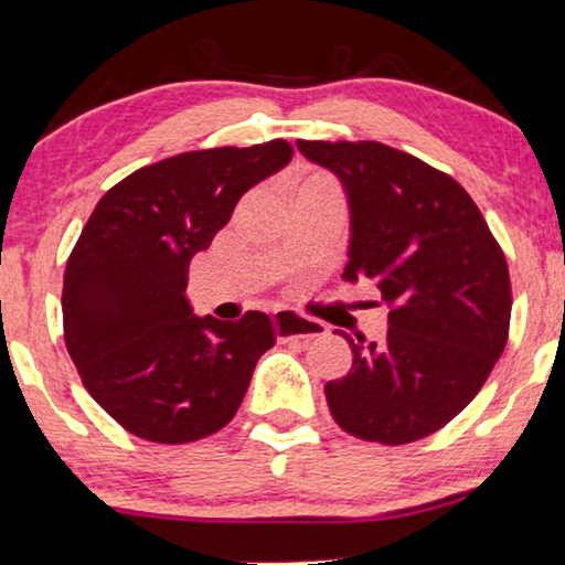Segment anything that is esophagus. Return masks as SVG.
Returning <instances> with one entry per match:
<instances>
[{
	"mask_svg": "<svg viewBox=\"0 0 565 565\" xmlns=\"http://www.w3.org/2000/svg\"><path fill=\"white\" fill-rule=\"evenodd\" d=\"M274 330L278 341H302V343L328 333V328L322 326V322L302 318V315H297L295 310H276Z\"/></svg>",
	"mask_w": 565,
	"mask_h": 565,
	"instance_id": "esophagus-1",
	"label": "esophagus"
}]
</instances>
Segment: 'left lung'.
<instances>
[{
    "label": "left lung",
    "instance_id": "obj_1",
    "mask_svg": "<svg viewBox=\"0 0 565 565\" xmlns=\"http://www.w3.org/2000/svg\"><path fill=\"white\" fill-rule=\"evenodd\" d=\"M341 180L351 214L345 281H377L387 341L351 345L326 385L335 424L364 441L408 445L449 424L486 385L509 338L511 284L499 243L447 172L380 141H297Z\"/></svg>",
    "mask_w": 565,
    "mask_h": 565
}]
</instances>
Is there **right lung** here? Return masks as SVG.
<instances>
[{
  "label": "right lung",
  "instance_id": "right-lung-1",
  "mask_svg": "<svg viewBox=\"0 0 565 565\" xmlns=\"http://www.w3.org/2000/svg\"><path fill=\"white\" fill-rule=\"evenodd\" d=\"M289 160L284 139L183 152L97 201L66 260L64 341L82 385L126 431L185 445L235 418L274 326L255 310L237 322L193 315L188 266Z\"/></svg>",
  "mask_w": 565,
  "mask_h": 565
}]
</instances>
